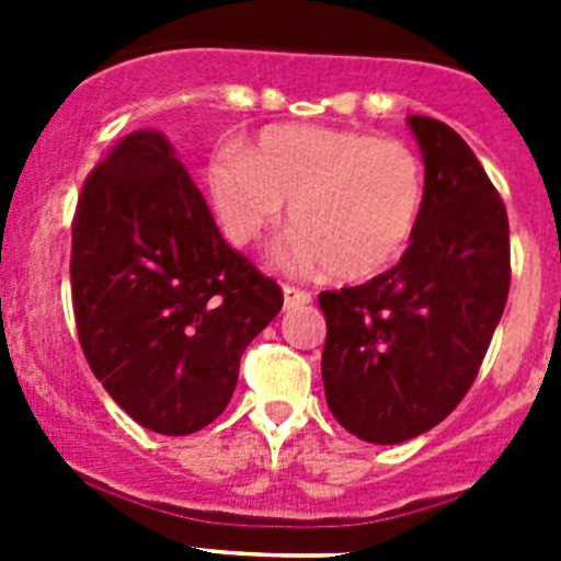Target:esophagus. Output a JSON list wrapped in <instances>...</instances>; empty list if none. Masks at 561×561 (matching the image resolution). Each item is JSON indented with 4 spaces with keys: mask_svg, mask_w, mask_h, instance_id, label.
Masks as SVG:
<instances>
[{
    "mask_svg": "<svg viewBox=\"0 0 561 561\" xmlns=\"http://www.w3.org/2000/svg\"><path fill=\"white\" fill-rule=\"evenodd\" d=\"M306 304H311V291L297 289V286H291V284L284 286V306H286V309H297V306H306Z\"/></svg>",
    "mask_w": 561,
    "mask_h": 561,
    "instance_id": "obj_1",
    "label": "esophagus"
}]
</instances>
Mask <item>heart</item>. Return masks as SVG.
Returning <instances> with one entry per match:
<instances>
[{"label":"heart","instance_id":"heart-1","mask_svg":"<svg viewBox=\"0 0 561 561\" xmlns=\"http://www.w3.org/2000/svg\"><path fill=\"white\" fill-rule=\"evenodd\" d=\"M227 236L250 244L291 205L280 247L295 272L362 284L399 264L427 205V171L401 140L320 126H270L250 153L221 151L207 171Z\"/></svg>","mask_w":561,"mask_h":561}]
</instances>
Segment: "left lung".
Listing matches in <instances>:
<instances>
[{
    "label": "left lung",
    "instance_id": "8db88e82",
    "mask_svg": "<svg viewBox=\"0 0 561 561\" xmlns=\"http://www.w3.org/2000/svg\"><path fill=\"white\" fill-rule=\"evenodd\" d=\"M427 171L424 216L399 264L323 291V385L334 419L368 444H401L472 388L512 284L508 216L447 123L410 114Z\"/></svg>",
    "mask_w": 561,
    "mask_h": 561
}]
</instances>
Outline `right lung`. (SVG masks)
Instances as JSON below:
<instances>
[{"instance_id":"1","label":"right lung","mask_w":561,"mask_h":561,"mask_svg":"<svg viewBox=\"0 0 561 561\" xmlns=\"http://www.w3.org/2000/svg\"><path fill=\"white\" fill-rule=\"evenodd\" d=\"M72 309L89 368L137 424L191 435L225 413L284 291L232 250L165 134L123 137L72 219Z\"/></svg>"}]
</instances>
